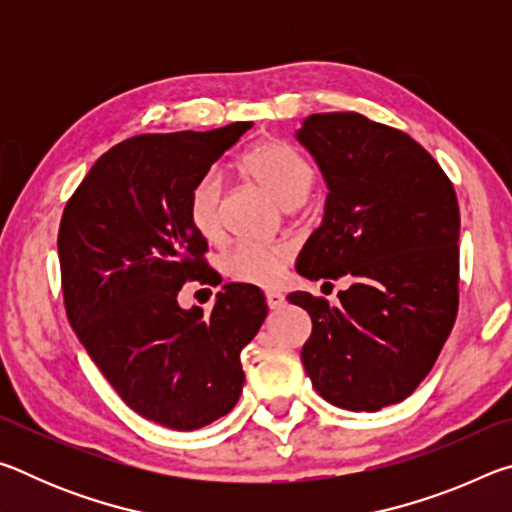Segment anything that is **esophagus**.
Wrapping results in <instances>:
<instances>
[{
  "label": "esophagus",
  "mask_w": 512,
  "mask_h": 512,
  "mask_svg": "<svg viewBox=\"0 0 512 512\" xmlns=\"http://www.w3.org/2000/svg\"><path fill=\"white\" fill-rule=\"evenodd\" d=\"M266 302H268V307H271V309H280L284 305V296L280 291L268 289L266 291Z\"/></svg>",
  "instance_id": "obj_1"
}]
</instances>
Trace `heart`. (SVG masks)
I'll list each match as a JSON object with an SVG mask.
<instances>
[{"instance_id": "b5f03b06", "label": "heart", "mask_w": 512, "mask_h": 512, "mask_svg": "<svg viewBox=\"0 0 512 512\" xmlns=\"http://www.w3.org/2000/svg\"><path fill=\"white\" fill-rule=\"evenodd\" d=\"M246 176L271 194L284 207L298 205L314 185V164L296 146L266 140L255 144L241 158ZM187 214L192 228L205 241H219L223 235L221 219V178L216 171L194 185L189 194ZM293 257V244L284 239L273 241H239L221 257V271L232 282L273 287L282 280Z\"/></svg>"}]
</instances>
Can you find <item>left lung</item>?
<instances>
[{"label": "left lung", "instance_id": "obj_1", "mask_svg": "<svg viewBox=\"0 0 512 512\" xmlns=\"http://www.w3.org/2000/svg\"><path fill=\"white\" fill-rule=\"evenodd\" d=\"M296 137L329 189L296 271L350 277L336 307L305 291L287 296L311 316L302 363L329 404L379 411L420 386L454 327V185L413 137L357 112L309 115Z\"/></svg>", "mask_w": 512, "mask_h": 512}]
</instances>
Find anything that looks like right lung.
I'll use <instances>...</instances> for the list:
<instances>
[{
    "instance_id": "add662e5",
    "label": "right lung",
    "mask_w": 512,
    "mask_h": 512,
    "mask_svg": "<svg viewBox=\"0 0 512 512\" xmlns=\"http://www.w3.org/2000/svg\"><path fill=\"white\" fill-rule=\"evenodd\" d=\"M253 121L137 135L94 162L60 219L67 318L112 388L142 418L194 431L230 413L239 354L268 314L253 284H223L210 316L183 309L189 280L219 284L189 223L194 185Z\"/></svg>"
}]
</instances>
